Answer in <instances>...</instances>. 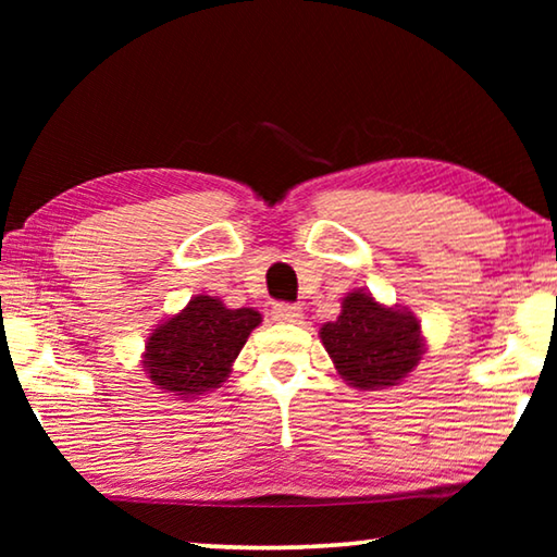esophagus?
<instances>
[{
	"label": "esophagus",
	"mask_w": 557,
	"mask_h": 557,
	"mask_svg": "<svg viewBox=\"0 0 557 557\" xmlns=\"http://www.w3.org/2000/svg\"><path fill=\"white\" fill-rule=\"evenodd\" d=\"M272 319L282 324H297L301 319V307L297 305H285V301H280V305L272 307Z\"/></svg>",
	"instance_id": "esophagus-1"
}]
</instances>
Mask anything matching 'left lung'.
<instances>
[{
  "instance_id": "1",
  "label": "left lung",
  "mask_w": 557,
  "mask_h": 557,
  "mask_svg": "<svg viewBox=\"0 0 557 557\" xmlns=\"http://www.w3.org/2000/svg\"><path fill=\"white\" fill-rule=\"evenodd\" d=\"M319 336L338 375L358 391L398 385L425 354L418 317L408 309L385 307L363 289L348 292L342 314L319 329Z\"/></svg>"
}]
</instances>
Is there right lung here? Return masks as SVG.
Wrapping results in <instances>:
<instances>
[{"mask_svg":"<svg viewBox=\"0 0 557 557\" xmlns=\"http://www.w3.org/2000/svg\"><path fill=\"white\" fill-rule=\"evenodd\" d=\"M262 314L252 307L228 309L221 299L196 295L182 312L152 329L143 369L149 381L182 400L221 388L231 366Z\"/></svg>","mask_w":557,"mask_h":557,"instance_id":"1","label":"right lung"}]
</instances>
